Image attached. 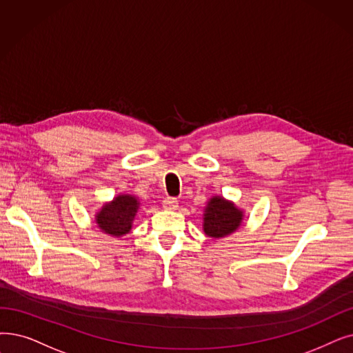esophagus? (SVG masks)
<instances>
[{"label": "esophagus", "instance_id": "obj_1", "mask_svg": "<svg viewBox=\"0 0 353 353\" xmlns=\"http://www.w3.org/2000/svg\"><path fill=\"white\" fill-rule=\"evenodd\" d=\"M163 208L165 210H176L179 208V202L174 201V199H172V197H165L163 201Z\"/></svg>", "mask_w": 353, "mask_h": 353}]
</instances>
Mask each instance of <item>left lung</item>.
<instances>
[{"mask_svg":"<svg viewBox=\"0 0 353 353\" xmlns=\"http://www.w3.org/2000/svg\"><path fill=\"white\" fill-rule=\"evenodd\" d=\"M243 212L221 196H213L205 208L203 231L210 238H223L241 226Z\"/></svg>","mask_w":353,"mask_h":353,"instance_id":"left-lung-1","label":"left lung"}]
</instances>
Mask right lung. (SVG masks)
I'll list each match as a JSON object with an SVG mask.
<instances>
[{
	"mask_svg": "<svg viewBox=\"0 0 353 353\" xmlns=\"http://www.w3.org/2000/svg\"><path fill=\"white\" fill-rule=\"evenodd\" d=\"M139 199L131 194H119L98 210L95 221L103 234L119 238L131 231L132 221L139 212Z\"/></svg>",
	"mask_w": 353,
	"mask_h": 353,
	"instance_id": "right-lung-1",
	"label": "right lung"
}]
</instances>
